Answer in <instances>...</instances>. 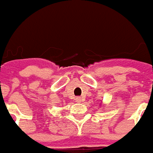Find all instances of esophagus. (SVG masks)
Wrapping results in <instances>:
<instances>
[{
	"label": "esophagus",
	"instance_id": "esophagus-1",
	"mask_svg": "<svg viewBox=\"0 0 153 153\" xmlns=\"http://www.w3.org/2000/svg\"><path fill=\"white\" fill-rule=\"evenodd\" d=\"M75 101H76L77 102H82L83 101V98L81 97H77L76 98H75Z\"/></svg>",
	"mask_w": 153,
	"mask_h": 153
}]
</instances>
